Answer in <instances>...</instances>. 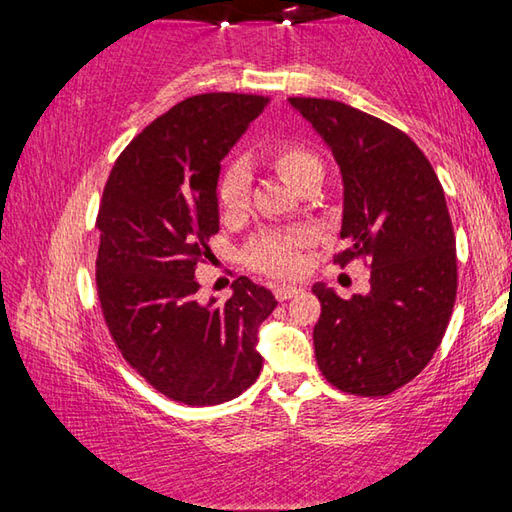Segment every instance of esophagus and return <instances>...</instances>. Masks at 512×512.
<instances>
[{"label": "esophagus", "instance_id": "34e87169", "mask_svg": "<svg viewBox=\"0 0 512 512\" xmlns=\"http://www.w3.org/2000/svg\"><path fill=\"white\" fill-rule=\"evenodd\" d=\"M300 291H302L300 287H291V284H280V287H275V298L284 302V300H289L293 296H298Z\"/></svg>", "mask_w": 512, "mask_h": 512}]
</instances>
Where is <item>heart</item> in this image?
<instances>
[{
	"label": "heart",
	"mask_w": 512,
	"mask_h": 512,
	"mask_svg": "<svg viewBox=\"0 0 512 512\" xmlns=\"http://www.w3.org/2000/svg\"><path fill=\"white\" fill-rule=\"evenodd\" d=\"M273 167L293 187H302L309 178L323 176V162L314 151L300 144L280 142L268 149ZM250 192V167L244 158H230L223 164L216 183V201L225 212H235L246 203ZM307 244L305 232H262L246 246V262L266 275L293 277L302 271L300 250Z\"/></svg>",
	"instance_id": "heart-1"
}]
</instances>
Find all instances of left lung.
<instances>
[{"instance_id": "obj_1", "label": "left lung", "mask_w": 512, "mask_h": 512, "mask_svg": "<svg viewBox=\"0 0 512 512\" xmlns=\"http://www.w3.org/2000/svg\"><path fill=\"white\" fill-rule=\"evenodd\" d=\"M343 173L345 248L363 259L370 291L343 300L314 284L318 368L343 393L384 397L431 361L452 318L458 268L443 185L418 144L386 121L332 99L291 97Z\"/></svg>"}]
</instances>
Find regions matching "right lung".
<instances>
[{
    "label": "right lung",
    "instance_id": "1",
    "mask_svg": "<svg viewBox=\"0 0 512 512\" xmlns=\"http://www.w3.org/2000/svg\"><path fill=\"white\" fill-rule=\"evenodd\" d=\"M271 97L196 94L119 153L97 214V296L121 357L187 406L235 400L262 370L257 327L277 300L237 277L225 305H198L196 264L219 232L221 160Z\"/></svg>",
    "mask_w": 512,
    "mask_h": 512
}]
</instances>
